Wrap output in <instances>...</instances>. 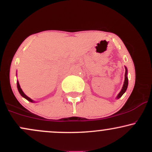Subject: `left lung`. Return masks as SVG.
<instances>
[{"mask_svg":"<svg viewBox=\"0 0 152 152\" xmlns=\"http://www.w3.org/2000/svg\"><path fill=\"white\" fill-rule=\"evenodd\" d=\"M125 69H126V72H125L124 83V86H123V88H122L121 91H120V93L118 94V95L117 96V98L118 99H119L120 97H121V96L125 93V91H126V89H127V87H128V78H127V69H126V68H125Z\"/></svg>","mask_w":152,"mask_h":152,"instance_id":"8db88e82","label":"left lung"}]
</instances>
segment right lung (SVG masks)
Wrapping results in <instances>:
<instances>
[{
	"mask_svg": "<svg viewBox=\"0 0 152 152\" xmlns=\"http://www.w3.org/2000/svg\"><path fill=\"white\" fill-rule=\"evenodd\" d=\"M17 87H18V90L19 93H20V95L22 96L23 97H24V98L27 99V100H28V101H29V102H33V100H31V99L30 98H29V97H28L27 96H26V94H24L23 92L22 89H21V88H20V85H19V83H18V81L17 82Z\"/></svg>",
	"mask_w": 152,
	"mask_h": 152,
	"instance_id": "obj_1",
	"label": "right lung"
}]
</instances>
